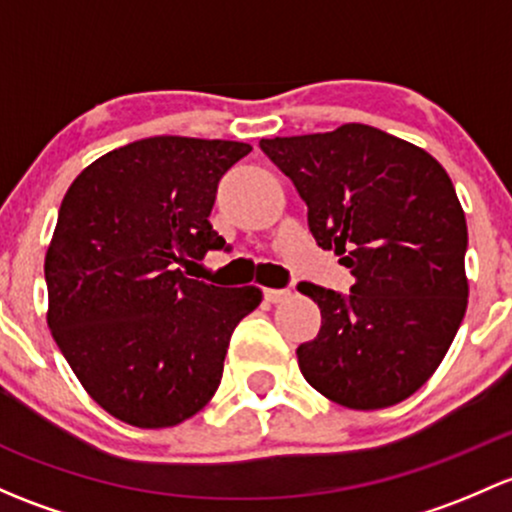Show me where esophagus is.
I'll list each match as a JSON object with an SVG mask.
<instances>
[{
  "mask_svg": "<svg viewBox=\"0 0 512 512\" xmlns=\"http://www.w3.org/2000/svg\"><path fill=\"white\" fill-rule=\"evenodd\" d=\"M265 299L270 304H282L289 299V289H265Z\"/></svg>",
  "mask_w": 512,
  "mask_h": 512,
  "instance_id": "obj_1",
  "label": "esophagus"
}]
</instances>
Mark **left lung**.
<instances>
[{
    "mask_svg": "<svg viewBox=\"0 0 512 512\" xmlns=\"http://www.w3.org/2000/svg\"><path fill=\"white\" fill-rule=\"evenodd\" d=\"M260 147L297 186L319 247L355 277L348 297L299 284L321 309L316 338L297 348L301 375L348 410L407 400L469 304V233L449 174L422 147L358 122Z\"/></svg>",
    "mask_w": 512,
    "mask_h": 512,
    "instance_id": "8db88e82",
    "label": "left lung"
}]
</instances>
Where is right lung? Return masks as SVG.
Instances as JSON below:
<instances>
[{
  "mask_svg": "<svg viewBox=\"0 0 512 512\" xmlns=\"http://www.w3.org/2000/svg\"><path fill=\"white\" fill-rule=\"evenodd\" d=\"M252 152L230 139L161 134L102 154L66 191L46 252V321L90 397L120 422L164 429L211 402L235 326L260 287L181 272L225 240L218 181Z\"/></svg>",
  "mask_w": 512,
  "mask_h": 512,
  "instance_id": "1",
  "label": "right lung"
}]
</instances>
